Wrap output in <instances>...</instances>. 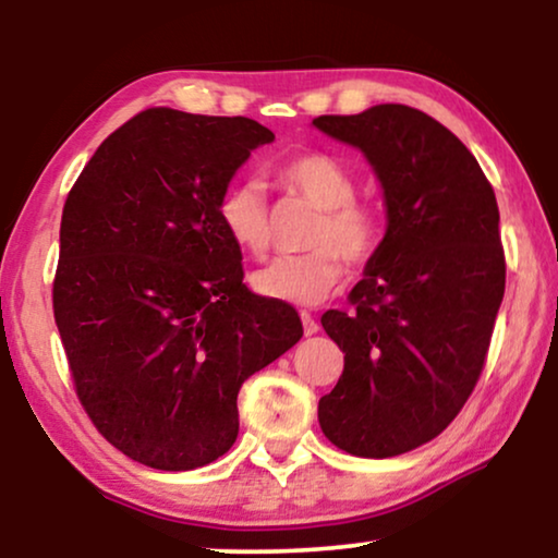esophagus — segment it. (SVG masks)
Listing matches in <instances>:
<instances>
[{
    "mask_svg": "<svg viewBox=\"0 0 558 558\" xmlns=\"http://www.w3.org/2000/svg\"><path fill=\"white\" fill-rule=\"evenodd\" d=\"M300 317H302V327H304V335H315V332L319 330V325H317V319H315V315H310V312H300Z\"/></svg>",
    "mask_w": 558,
    "mask_h": 558,
    "instance_id": "obj_1",
    "label": "esophagus"
}]
</instances>
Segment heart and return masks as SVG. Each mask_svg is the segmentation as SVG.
<instances>
[{
  "mask_svg": "<svg viewBox=\"0 0 558 558\" xmlns=\"http://www.w3.org/2000/svg\"><path fill=\"white\" fill-rule=\"evenodd\" d=\"M279 185L307 197L319 216L310 231V251L277 256L251 274V287L266 300L287 304L323 302L345 277V258L365 264L386 239V220L376 205L357 201L355 178L325 151H304L279 167ZM218 223L233 246L264 256L271 243V213L264 187L233 182L218 197Z\"/></svg>",
  "mask_w": 558,
  "mask_h": 558,
  "instance_id": "b5f03b06",
  "label": "heart"
}]
</instances>
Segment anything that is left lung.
<instances>
[{
    "label": "left lung",
    "mask_w": 558,
    "mask_h": 558,
    "mask_svg": "<svg viewBox=\"0 0 558 558\" xmlns=\"http://www.w3.org/2000/svg\"><path fill=\"white\" fill-rule=\"evenodd\" d=\"M353 144L384 185V246L323 327L345 353L319 399L325 437L355 457L426 445L460 414L485 368L506 292L493 185L437 119L403 104L312 119Z\"/></svg>",
    "instance_id": "8db88e82"
}]
</instances>
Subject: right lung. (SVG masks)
<instances>
[{"instance_id": "add662e5", "label": "right lung", "mask_w": 558, "mask_h": 558, "mask_svg": "<svg viewBox=\"0 0 558 558\" xmlns=\"http://www.w3.org/2000/svg\"><path fill=\"white\" fill-rule=\"evenodd\" d=\"M246 117L157 106L121 124L68 193L52 315L98 434L155 470L203 468L239 437V391L302 338L292 304L243 284L218 197L251 149Z\"/></svg>"}]
</instances>
